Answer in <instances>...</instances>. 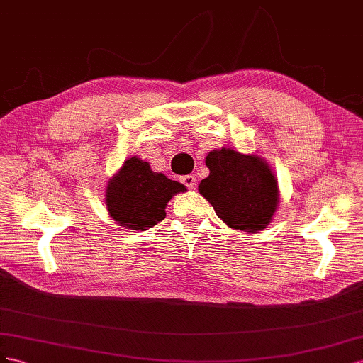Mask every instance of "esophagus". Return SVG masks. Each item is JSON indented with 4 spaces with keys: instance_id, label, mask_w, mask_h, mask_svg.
I'll return each instance as SVG.
<instances>
[{
    "instance_id": "esophagus-1",
    "label": "esophagus",
    "mask_w": 363,
    "mask_h": 363,
    "mask_svg": "<svg viewBox=\"0 0 363 363\" xmlns=\"http://www.w3.org/2000/svg\"><path fill=\"white\" fill-rule=\"evenodd\" d=\"M182 182L187 185L190 190L196 189V176L194 174H187V176H182Z\"/></svg>"
}]
</instances>
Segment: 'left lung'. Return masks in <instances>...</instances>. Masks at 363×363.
<instances>
[{
  "label": "left lung",
  "mask_w": 363,
  "mask_h": 363,
  "mask_svg": "<svg viewBox=\"0 0 363 363\" xmlns=\"http://www.w3.org/2000/svg\"><path fill=\"white\" fill-rule=\"evenodd\" d=\"M208 178L199 193L208 201L219 219L245 233H258L272 222L279 202L278 181L271 165L255 153L231 147L214 149L205 158Z\"/></svg>",
  "instance_id": "8db88e82"
}]
</instances>
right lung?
<instances>
[{"mask_svg": "<svg viewBox=\"0 0 363 363\" xmlns=\"http://www.w3.org/2000/svg\"><path fill=\"white\" fill-rule=\"evenodd\" d=\"M185 185L150 169L138 157L123 162L106 185V210L112 220L129 231H143L165 219V206Z\"/></svg>", "mask_w": 363, "mask_h": 363, "instance_id": "obj_1", "label": "right lung"}]
</instances>
